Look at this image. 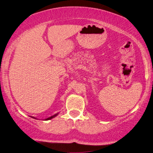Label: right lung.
Returning <instances> with one entry per match:
<instances>
[{
  "mask_svg": "<svg viewBox=\"0 0 153 153\" xmlns=\"http://www.w3.org/2000/svg\"><path fill=\"white\" fill-rule=\"evenodd\" d=\"M58 114H59V113H56L55 115H53V116H51V117H48L47 119H45V120H51V119H53V118H54V117H55L56 116H57V115H58ZM32 117V118H33V119H36V117Z\"/></svg>",
  "mask_w": 153,
  "mask_h": 153,
  "instance_id": "obj_1",
  "label": "right lung"
}]
</instances>
